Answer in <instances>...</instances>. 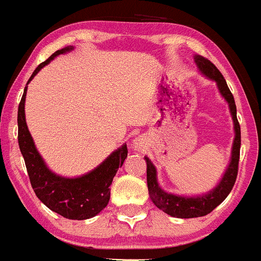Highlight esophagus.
<instances>
[{
  "instance_id": "34e87169",
  "label": "esophagus",
  "mask_w": 261,
  "mask_h": 261,
  "mask_svg": "<svg viewBox=\"0 0 261 261\" xmlns=\"http://www.w3.org/2000/svg\"><path fill=\"white\" fill-rule=\"evenodd\" d=\"M131 146H133L135 150H140V151H144V150H145L147 147L146 139L144 138V136H138V138H135L133 140V144H131Z\"/></svg>"
}]
</instances>
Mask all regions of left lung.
Masks as SVG:
<instances>
[{
  "label": "left lung",
  "instance_id": "left-lung-1",
  "mask_svg": "<svg viewBox=\"0 0 261 261\" xmlns=\"http://www.w3.org/2000/svg\"><path fill=\"white\" fill-rule=\"evenodd\" d=\"M194 63H196L197 68H198V72L202 75L216 82L218 92L225 98V101L227 102L228 110H230L231 117H232L233 121L235 138H233L232 149H231L230 162H228V165L226 167L222 178H221L215 188L207 192V193L199 194V196H180V194L165 192L159 186L155 165L152 164L149 158H144L146 162L147 189H149V196L151 198L152 203L158 208L162 210L163 212L167 213V215L177 218H193L206 216L210 212H212L218 204L222 203L226 197L230 194L231 189H232L233 184L236 181L239 158H240L241 131L238 117H236V105L232 93L228 89L227 83H226L225 78L221 74L220 70L208 59L203 58L202 55L196 54L194 55Z\"/></svg>",
  "mask_w": 261,
  "mask_h": 261
}]
</instances>
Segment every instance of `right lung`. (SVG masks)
Instances as JSON below:
<instances>
[{"instance_id":"1","label":"right lung","mask_w":261,"mask_h":261,"mask_svg":"<svg viewBox=\"0 0 261 261\" xmlns=\"http://www.w3.org/2000/svg\"><path fill=\"white\" fill-rule=\"evenodd\" d=\"M74 49V46H65L57 50L45 62L38 65L31 77L29 78L23 89L22 98L18 105L17 126L18 146L25 160L26 169L30 178L31 187L36 197L51 211L69 220H87L98 215L110 201V186L118 168L122 167L127 158V146L121 145L112 151L98 167L80 177L69 178L57 174L49 169L43 156L36 149L25 118V98L28 84L33 78L49 64L55 57L65 54Z\"/></svg>"}]
</instances>
